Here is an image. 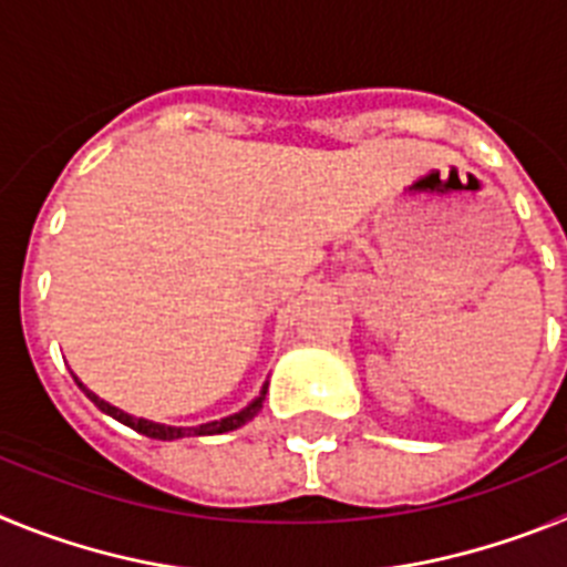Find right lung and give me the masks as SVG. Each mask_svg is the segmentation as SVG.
I'll return each mask as SVG.
<instances>
[{
	"label": "right lung",
	"instance_id": "add662e5",
	"mask_svg": "<svg viewBox=\"0 0 567 567\" xmlns=\"http://www.w3.org/2000/svg\"><path fill=\"white\" fill-rule=\"evenodd\" d=\"M79 389H82L84 394H87L93 403L102 409L104 414H110V417H115L118 423L130 425L133 432L144 434V437H153V440H178V437H209V434H227V432H235V429H240L244 423H249V420L255 417V414L264 409V398H267V383H264V389H260L258 398L252 400V403L247 405V409H240L238 414H229V417L224 420H213V423H204V425H189V429H178V425H162V423H150V420H142V417H133V414L122 412V409H115V405L104 403L99 394H93L87 389V385L82 383V380L76 378Z\"/></svg>",
	"mask_w": 567,
	"mask_h": 567
}]
</instances>
